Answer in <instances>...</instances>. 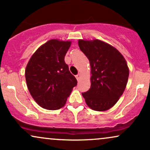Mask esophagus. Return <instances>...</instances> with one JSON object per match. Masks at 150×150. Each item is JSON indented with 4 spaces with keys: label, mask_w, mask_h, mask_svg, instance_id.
Here are the masks:
<instances>
[{
    "label": "esophagus",
    "mask_w": 150,
    "mask_h": 150,
    "mask_svg": "<svg viewBox=\"0 0 150 150\" xmlns=\"http://www.w3.org/2000/svg\"><path fill=\"white\" fill-rule=\"evenodd\" d=\"M80 77H81L80 74H77V75H76V79L78 81L79 80V79H80Z\"/></svg>",
    "instance_id": "obj_1"
}]
</instances>
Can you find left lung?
Listing matches in <instances>:
<instances>
[{
    "instance_id": "8db88e82",
    "label": "left lung",
    "mask_w": 150,
    "mask_h": 150,
    "mask_svg": "<svg viewBox=\"0 0 150 150\" xmlns=\"http://www.w3.org/2000/svg\"><path fill=\"white\" fill-rule=\"evenodd\" d=\"M78 43L89 59L92 74L91 88L82 96L92 110H109L126 88L129 75L126 62L117 49L100 40H79Z\"/></svg>"
}]
</instances>
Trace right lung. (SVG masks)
<instances>
[{
    "instance_id": "1",
    "label": "right lung",
    "mask_w": 150,
    "mask_h": 150,
    "mask_svg": "<svg viewBox=\"0 0 150 150\" xmlns=\"http://www.w3.org/2000/svg\"><path fill=\"white\" fill-rule=\"evenodd\" d=\"M70 45V41L48 40L35 52L26 66L28 89L35 101L44 109L62 108L72 88L77 85L76 79L64 62Z\"/></svg>"
}]
</instances>
